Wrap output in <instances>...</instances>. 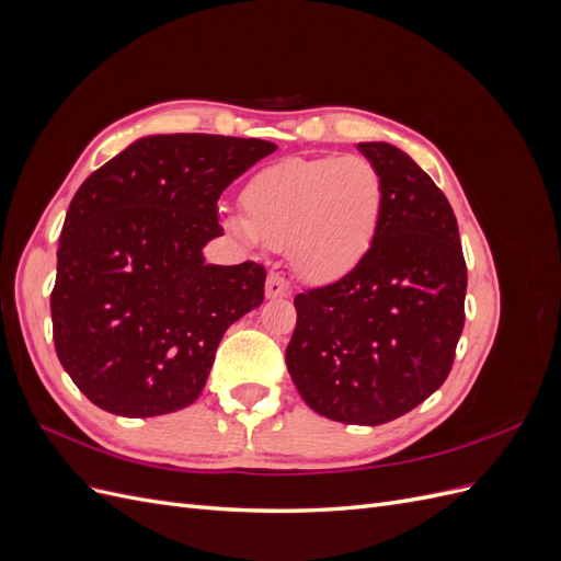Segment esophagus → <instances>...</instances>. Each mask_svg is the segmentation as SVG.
<instances>
[{
    "instance_id": "obj_1",
    "label": "esophagus",
    "mask_w": 561,
    "mask_h": 561,
    "mask_svg": "<svg viewBox=\"0 0 561 561\" xmlns=\"http://www.w3.org/2000/svg\"><path fill=\"white\" fill-rule=\"evenodd\" d=\"M287 293H290V285H287V280L278 274H268L266 278V297L268 299H278V297H285Z\"/></svg>"
}]
</instances>
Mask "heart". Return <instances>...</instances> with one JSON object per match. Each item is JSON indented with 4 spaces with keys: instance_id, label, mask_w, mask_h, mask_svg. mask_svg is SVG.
I'll return each instance as SVG.
<instances>
[{
    "instance_id": "obj_1",
    "label": "heart",
    "mask_w": 561,
    "mask_h": 561,
    "mask_svg": "<svg viewBox=\"0 0 561 561\" xmlns=\"http://www.w3.org/2000/svg\"><path fill=\"white\" fill-rule=\"evenodd\" d=\"M241 206L243 215L222 219L231 236L250 248H285L299 278L330 283L375 245L383 184L363 157L287 159L245 184Z\"/></svg>"
}]
</instances>
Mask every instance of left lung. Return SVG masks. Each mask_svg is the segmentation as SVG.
Here are the masks:
<instances>
[{"label": "left lung", "mask_w": 561, "mask_h": 561, "mask_svg": "<svg viewBox=\"0 0 561 561\" xmlns=\"http://www.w3.org/2000/svg\"><path fill=\"white\" fill-rule=\"evenodd\" d=\"M358 149L383 184L375 245L344 278L295 297L285 363L320 416L381 426L445 383L468 271L454 210L428 173L388 142Z\"/></svg>", "instance_id": "obj_1"}]
</instances>
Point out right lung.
Returning a JSON list of instances; mask_svg holds the SVG:
<instances>
[{
    "mask_svg": "<svg viewBox=\"0 0 561 561\" xmlns=\"http://www.w3.org/2000/svg\"><path fill=\"white\" fill-rule=\"evenodd\" d=\"M276 151L257 138L147 135L98 168L67 210L50 318L58 360L100 410L190 407L236 320L264 301L262 264H206L217 201Z\"/></svg>",
    "mask_w": 561,
    "mask_h": 561,
    "instance_id": "1",
    "label": "right lung"
}]
</instances>
